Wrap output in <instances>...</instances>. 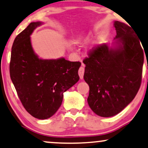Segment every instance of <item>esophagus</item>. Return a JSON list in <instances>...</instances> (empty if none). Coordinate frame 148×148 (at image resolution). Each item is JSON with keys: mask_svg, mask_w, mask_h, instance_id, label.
<instances>
[{"mask_svg": "<svg viewBox=\"0 0 148 148\" xmlns=\"http://www.w3.org/2000/svg\"><path fill=\"white\" fill-rule=\"evenodd\" d=\"M85 72V68H84V64H82V65L79 69V77L81 79H82L84 78V75Z\"/></svg>", "mask_w": 148, "mask_h": 148, "instance_id": "obj_1", "label": "esophagus"}]
</instances>
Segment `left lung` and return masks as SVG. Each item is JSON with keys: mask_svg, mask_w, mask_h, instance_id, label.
<instances>
[{"mask_svg": "<svg viewBox=\"0 0 148 148\" xmlns=\"http://www.w3.org/2000/svg\"><path fill=\"white\" fill-rule=\"evenodd\" d=\"M114 25L116 46L93 48L83 60L84 78L90 86L88 104L102 117L121 112L136 96L142 77L144 56L136 32L122 22L115 21Z\"/></svg>", "mask_w": 148, "mask_h": 148, "instance_id": "1", "label": "left lung"}]
</instances>
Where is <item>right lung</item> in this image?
Segmentation results:
<instances>
[{
  "label": "right lung",
  "instance_id": "right-lung-1",
  "mask_svg": "<svg viewBox=\"0 0 148 148\" xmlns=\"http://www.w3.org/2000/svg\"><path fill=\"white\" fill-rule=\"evenodd\" d=\"M42 22H32L14 40L10 76L22 104L38 119L55 114L62 104L63 93L79 79L80 62L64 58L44 60L34 53L30 35Z\"/></svg>",
  "mask_w": 148,
  "mask_h": 148
}]
</instances>
